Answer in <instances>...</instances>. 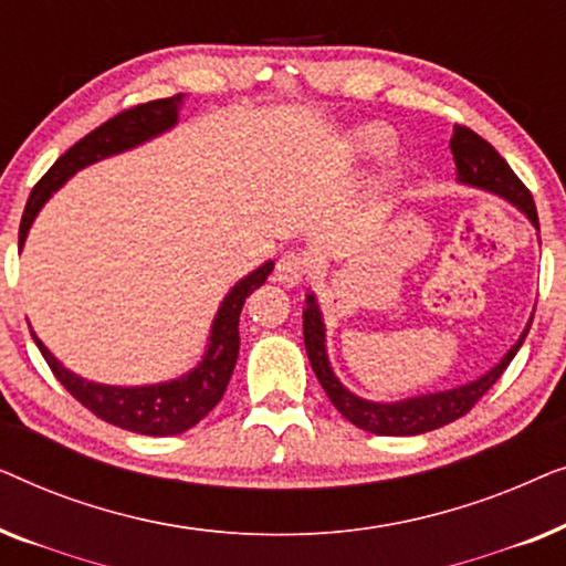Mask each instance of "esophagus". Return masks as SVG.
I'll return each instance as SVG.
<instances>
[{
  "label": "esophagus",
  "instance_id": "34e87169",
  "mask_svg": "<svg viewBox=\"0 0 566 566\" xmlns=\"http://www.w3.org/2000/svg\"><path fill=\"white\" fill-rule=\"evenodd\" d=\"M308 273V258L304 252H285L275 265V281L283 285H296Z\"/></svg>",
  "mask_w": 566,
  "mask_h": 566
}]
</instances>
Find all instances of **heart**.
Masks as SVG:
<instances>
[{"mask_svg":"<svg viewBox=\"0 0 566 566\" xmlns=\"http://www.w3.org/2000/svg\"><path fill=\"white\" fill-rule=\"evenodd\" d=\"M394 144H397V138H394L391 128L370 126L355 136L353 149L363 159H378V157H386V154L394 149Z\"/></svg>","mask_w":566,"mask_h":566,"instance_id":"obj_1","label":"heart"}]
</instances>
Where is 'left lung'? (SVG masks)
Wrapping results in <instances>:
<instances>
[{
    "instance_id": "8db88e82",
    "label": "left lung",
    "mask_w": 566,
    "mask_h": 566,
    "mask_svg": "<svg viewBox=\"0 0 566 566\" xmlns=\"http://www.w3.org/2000/svg\"><path fill=\"white\" fill-rule=\"evenodd\" d=\"M451 151L461 182L497 192V196L521 208V211L531 219L533 227L538 229V213L531 190L525 188L521 177L510 169L507 161L500 157L497 149H494L490 142H484L482 136L474 134V130L467 126H453ZM525 335H528V329L523 332V337L517 339L515 347H510L505 358H502L490 374L476 378V381L459 386V389L451 391L422 394V397L391 401V405H378V401L355 397V394L347 391L345 386L337 381L335 374H332L327 350H324L322 314L314 296H306L304 312V345L308 353V363H312L322 389L327 391L329 401L337 407V412L343 415L345 420H350L355 428L374 432V436H420V432L438 430L443 428V424L455 422L459 417L471 412V407L492 389L494 381L502 376V370L510 366V360H513L515 353L521 350Z\"/></svg>"
}]
</instances>
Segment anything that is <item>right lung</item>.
I'll use <instances>...</instances> for the list:
<instances>
[{
    "mask_svg": "<svg viewBox=\"0 0 566 566\" xmlns=\"http://www.w3.org/2000/svg\"><path fill=\"white\" fill-rule=\"evenodd\" d=\"M180 103L182 95H172L128 107V111H120L111 120H105L103 126L90 130L72 149L61 154L49 172L35 182L33 192H30L25 213H22L20 221V247L25 242L30 223H33L35 213L41 211V206L76 169L111 157V154L126 151L130 146L172 128L177 123V107H180ZM270 270H273V262H265V265L254 270V273L247 275L244 281H239L229 291V296L223 298L219 314L213 319L211 343H208L203 363L196 370H190L188 376L177 378V381L157 386H128V389L126 386L92 384L87 378L74 376L72 370L61 366L45 350L41 339L35 337V332L33 339L61 386L82 407L97 415L99 420L111 422L115 428L138 432V436H177V432H185L192 424H198L221 401L239 355V314H242L247 296L268 281Z\"/></svg>",
    "mask_w": 566,
    "mask_h": 566,
    "instance_id": "obj_1",
    "label": "right lung"
}]
</instances>
